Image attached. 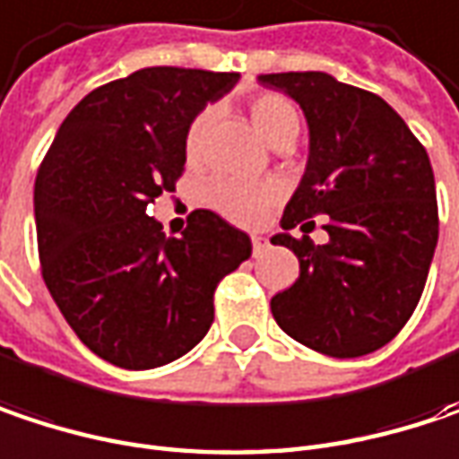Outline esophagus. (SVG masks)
Instances as JSON below:
<instances>
[{
  "label": "esophagus",
  "instance_id": "1",
  "mask_svg": "<svg viewBox=\"0 0 459 459\" xmlns=\"http://www.w3.org/2000/svg\"><path fill=\"white\" fill-rule=\"evenodd\" d=\"M265 247H268V238H265V236H252V252H255V255H263Z\"/></svg>",
  "mask_w": 459,
  "mask_h": 459
}]
</instances>
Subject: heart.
Listing matches in <instances>:
<instances>
[{
	"instance_id": "obj_1",
	"label": "heart",
	"mask_w": 459,
	"mask_h": 459,
	"mask_svg": "<svg viewBox=\"0 0 459 459\" xmlns=\"http://www.w3.org/2000/svg\"><path fill=\"white\" fill-rule=\"evenodd\" d=\"M249 120L257 128V134L273 146H291L299 136V112L294 102L278 91H260L249 100ZM210 123V109H202L191 117L184 136V152L188 162H196L202 154L204 134ZM210 204L230 223L238 226H255L265 218L275 202L273 186H252V184H236V181H215L207 191Z\"/></svg>"
}]
</instances>
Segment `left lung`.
I'll list each match as a JSON object with an SVG mask.
<instances>
[{
    "label": "left lung",
    "mask_w": 459,
    "mask_h": 459,
    "mask_svg": "<svg viewBox=\"0 0 459 459\" xmlns=\"http://www.w3.org/2000/svg\"><path fill=\"white\" fill-rule=\"evenodd\" d=\"M260 83L299 102L310 126L307 170L273 236L299 260V278L271 299L275 323L328 357L389 344L415 313L438 238L437 184L426 146L378 94L328 73H271Z\"/></svg>",
    "instance_id": "1"
}]
</instances>
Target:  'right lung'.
Listing matches in <instances>:
<instances>
[{
  "instance_id": "add662e5",
  "label": "right lung",
  "mask_w": 459,
  "mask_h": 459,
  "mask_svg": "<svg viewBox=\"0 0 459 459\" xmlns=\"http://www.w3.org/2000/svg\"><path fill=\"white\" fill-rule=\"evenodd\" d=\"M238 73L144 67L86 94L63 120L33 186L44 283L75 336L107 362L149 370L194 350L215 289L252 241L212 210L181 238L149 218L184 176L191 117Z\"/></svg>"
}]
</instances>
